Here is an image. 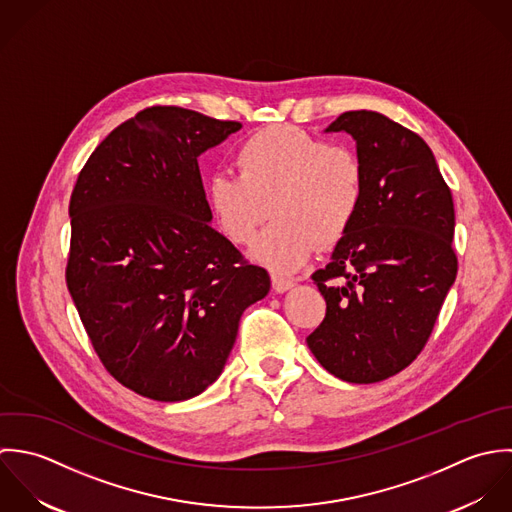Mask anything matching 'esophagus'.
<instances>
[{"instance_id":"1","label":"esophagus","mask_w":512,"mask_h":512,"mask_svg":"<svg viewBox=\"0 0 512 512\" xmlns=\"http://www.w3.org/2000/svg\"><path fill=\"white\" fill-rule=\"evenodd\" d=\"M271 283H273V289H275L277 293H285V291H289V289L295 287V281L285 279V277H281V275H271Z\"/></svg>"}]
</instances>
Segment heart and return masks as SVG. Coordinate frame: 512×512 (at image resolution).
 <instances>
[{
	"label": "heart",
	"mask_w": 512,
	"mask_h": 512,
	"mask_svg": "<svg viewBox=\"0 0 512 512\" xmlns=\"http://www.w3.org/2000/svg\"><path fill=\"white\" fill-rule=\"evenodd\" d=\"M233 162L239 176L215 174L207 182V207L235 245H247L269 213L275 215L251 255L281 273L297 271L316 245L342 241L364 202L358 154L291 124L249 134Z\"/></svg>",
	"instance_id": "heart-1"
}]
</instances>
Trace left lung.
Returning a JSON list of instances; mask_svg holds the SVG:
<instances>
[{
    "label": "left lung",
    "mask_w": 512,
    "mask_h": 512,
    "mask_svg": "<svg viewBox=\"0 0 512 512\" xmlns=\"http://www.w3.org/2000/svg\"><path fill=\"white\" fill-rule=\"evenodd\" d=\"M364 166V202L330 263L312 275L326 316L308 334L332 376L374 384L417 358L457 277L455 209L431 148L374 110L340 114Z\"/></svg>",
    "instance_id": "8db88e82"
}]
</instances>
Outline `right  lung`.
I'll list each match as a JSON object with an SVG mask.
<instances>
[{"mask_svg": "<svg viewBox=\"0 0 512 512\" xmlns=\"http://www.w3.org/2000/svg\"><path fill=\"white\" fill-rule=\"evenodd\" d=\"M239 128L144 108L95 148L71 194L67 289L108 374L156 402L211 386L243 310L271 289L209 225L198 156Z\"/></svg>", "mask_w": 512, "mask_h": 512, "instance_id": "add662e5", "label": "right lung"}]
</instances>
